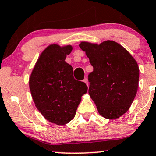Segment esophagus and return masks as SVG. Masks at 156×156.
<instances>
[{"label": "esophagus", "instance_id": "obj_1", "mask_svg": "<svg viewBox=\"0 0 156 156\" xmlns=\"http://www.w3.org/2000/svg\"><path fill=\"white\" fill-rule=\"evenodd\" d=\"M83 82H85V83L86 84V85H87V86H88V81H87V78H85L83 80Z\"/></svg>", "mask_w": 156, "mask_h": 156}]
</instances>
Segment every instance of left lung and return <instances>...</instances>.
Listing matches in <instances>:
<instances>
[{
    "label": "left lung",
    "mask_w": 156,
    "mask_h": 156,
    "mask_svg": "<svg viewBox=\"0 0 156 156\" xmlns=\"http://www.w3.org/2000/svg\"><path fill=\"white\" fill-rule=\"evenodd\" d=\"M93 71L88 75L89 95L99 114L114 120L129 110L136 95L140 69L126 49L113 41L99 45L81 42Z\"/></svg>",
    "instance_id": "obj_1"
}]
</instances>
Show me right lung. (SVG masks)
<instances>
[{"mask_svg":"<svg viewBox=\"0 0 156 156\" xmlns=\"http://www.w3.org/2000/svg\"><path fill=\"white\" fill-rule=\"evenodd\" d=\"M71 45L51 44L42 52L30 74L29 86L38 110L52 123L63 126L74 118L87 93L85 82L73 76V68L65 61Z\"/></svg>","mask_w":156,"mask_h":156,"instance_id":"obj_1","label":"right lung"}]
</instances>
